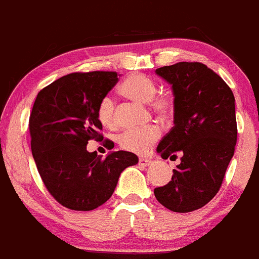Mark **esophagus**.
Returning <instances> with one entry per match:
<instances>
[{
	"label": "esophagus",
	"mask_w": 259,
	"mask_h": 259,
	"mask_svg": "<svg viewBox=\"0 0 259 259\" xmlns=\"http://www.w3.org/2000/svg\"><path fill=\"white\" fill-rule=\"evenodd\" d=\"M151 163H153V160L148 159V157H141V159H139V165L143 166V167L150 166Z\"/></svg>",
	"instance_id": "1"
}]
</instances>
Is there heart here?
<instances>
[{
    "instance_id": "b5f03b06",
    "label": "heart",
    "mask_w": 259,
    "mask_h": 259,
    "mask_svg": "<svg viewBox=\"0 0 259 259\" xmlns=\"http://www.w3.org/2000/svg\"><path fill=\"white\" fill-rule=\"evenodd\" d=\"M118 92L124 98L133 100L139 104H149L157 114H166L171 110L172 99L167 96L156 97L157 84L153 78L143 74H131L118 87ZM98 121L106 128H114L115 104L110 97L100 100L97 109ZM160 130L156 126H148L144 128L128 130L118 137V144L124 150L136 154H145L150 150L154 143L159 139Z\"/></svg>"
}]
</instances>
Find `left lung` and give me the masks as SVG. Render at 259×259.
<instances>
[{"label":"left lung","mask_w":259,"mask_h":259,"mask_svg":"<svg viewBox=\"0 0 259 259\" xmlns=\"http://www.w3.org/2000/svg\"><path fill=\"white\" fill-rule=\"evenodd\" d=\"M171 84L173 127L157 145L162 159L181 151L172 181L155 188L173 212L195 211L213 199L235 150V98L220 75L201 63L182 62L155 70Z\"/></svg>","instance_id":"obj_1"}]
</instances>
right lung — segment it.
<instances>
[{
    "label": "right lung",
    "mask_w": 259,
    "mask_h": 259,
    "mask_svg": "<svg viewBox=\"0 0 259 259\" xmlns=\"http://www.w3.org/2000/svg\"><path fill=\"white\" fill-rule=\"evenodd\" d=\"M116 72H74L39 91L30 115L31 151L51 195L66 208L92 211L110 199L123 169L138 163L130 151L90 153L100 141V100L118 81Z\"/></svg>",
    "instance_id": "add662e5"
}]
</instances>
